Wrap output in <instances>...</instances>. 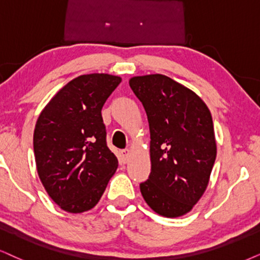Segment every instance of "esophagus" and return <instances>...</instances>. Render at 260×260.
Returning a JSON list of instances; mask_svg holds the SVG:
<instances>
[{"instance_id":"obj_1","label":"esophagus","mask_w":260,"mask_h":260,"mask_svg":"<svg viewBox=\"0 0 260 260\" xmlns=\"http://www.w3.org/2000/svg\"><path fill=\"white\" fill-rule=\"evenodd\" d=\"M121 156H122V159L124 160V162H127L128 158H129V156H131V150L121 151Z\"/></svg>"}]
</instances>
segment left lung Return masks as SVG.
<instances>
[{"mask_svg": "<svg viewBox=\"0 0 260 260\" xmlns=\"http://www.w3.org/2000/svg\"><path fill=\"white\" fill-rule=\"evenodd\" d=\"M129 86L150 126L151 174L141 196L163 217H181L208 188L217 154L211 113L196 92L163 74L133 77Z\"/></svg>", "mask_w": 260, "mask_h": 260, "instance_id": "8db88e82", "label": "left lung"}]
</instances>
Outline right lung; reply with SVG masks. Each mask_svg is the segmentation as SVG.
I'll list each match as a JSON object with an SVG mask.
<instances>
[{
  "label": "right lung",
  "mask_w": 260,
  "mask_h": 260,
  "mask_svg": "<svg viewBox=\"0 0 260 260\" xmlns=\"http://www.w3.org/2000/svg\"><path fill=\"white\" fill-rule=\"evenodd\" d=\"M121 80L106 73L79 75L39 114L34 133L38 176L64 211L94 208L116 172L119 162L107 146L101 111Z\"/></svg>",
  "instance_id": "right-lung-1"
}]
</instances>
